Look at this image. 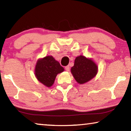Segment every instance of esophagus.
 Wrapping results in <instances>:
<instances>
[{
	"instance_id": "esophagus-1",
	"label": "esophagus",
	"mask_w": 131,
	"mask_h": 131,
	"mask_svg": "<svg viewBox=\"0 0 131 131\" xmlns=\"http://www.w3.org/2000/svg\"><path fill=\"white\" fill-rule=\"evenodd\" d=\"M65 70L67 71V72H69L70 70V67L69 66H65Z\"/></svg>"
}]
</instances>
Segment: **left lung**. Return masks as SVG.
Returning <instances> with one entry per match:
<instances>
[{"label": "left lung", "mask_w": 131, "mask_h": 131, "mask_svg": "<svg viewBox=\"0 0 131 131\" xmlns=\"http://www.w3.org/2000/svg\"><path fill=\"white\" fill-rule=\"evenodd\" d=\"M98 71L96 63L91 58L83 55L77 57L74 66L71 68V73L79 84L87 83L96 76Z\"/></svg>", "instance_id": "1"}]
</instances>
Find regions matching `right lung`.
I'll return each mask as SVG.
<instances>
[{
	"mask_svg": "<svg viewBox=\"0 0 131 131\" xmlns=\"http://www.w3.org/2000/svg\"><path fill=\"white\" fill-rule=\"evenodd\" d=\"M64 71V68L51 55H48L37 61L35 75L39 82L47 87L54 84L58 74Z\"/></svg>",
	"mask_w": 131,
	"mask_h": 131,
	"instance_id": "right-lung-1",
	"label": "right lung"
}]
</instances>
